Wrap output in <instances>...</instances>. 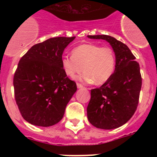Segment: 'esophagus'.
<instances>
[{
  "label": "esophagus",
  "instance_id": "1",
  "mask_svg": "<svg viewBox=\"0 0 157 157\" xmlns=\"http://www.w3.org/2000/svg\"><path fill=\"white\" fill-rule=\"evenodd\" d=\"M77 87L78 89H80V88H82L83 86L82 85V84H80V83H77Z\"/></svg>",
  "mask_w": 157,
  "mask_h": 157
}]
</instances>
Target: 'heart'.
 Wrapping results in <instances>:
<instances>
[{
  "label": "heart",
  "mask_w": 157,
  "mask_h": 157,
  "mask_svg": "<svg viewBox=\"0 0 157 157\" xmlns=\"http://www.w3.org/2000/svg\"><path fill=\"white\" fill-rule=\"evenodd\" d=\"M116 58L110 47L96 44H82L71 50V56H63L61 66L66 75L75 78L84 71L78 78L86 82L102 85L110 79L116 68Z\"/></svg>",
  "instance_id": "obj_1"
}]
</instances>
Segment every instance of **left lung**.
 Segmentation results:
<instances>
[{
	"instance_id": "obj_1",
	"label": "left lung",
	"mask_w": 157,
	"mask_h": 157,
	"mask_svg": "<svg viewBox=\"0 0 157 157\" xmlns=\"http://www.w3.org/2000/svg\"><path fill=\"white\" fill-rule=\"evenodd\" d=\"M105 40L116 54L115 71L101 87L91 90L87 118L97 128L112 130L125 124L134 114L139 101L141 75L139 63L130 48L109 35H88Z\"/></svg>"
}]
</instances>
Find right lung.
<instances>
[{
	"instance_id": "right-lung-1",
	"label": "right lung",
	"mask_w": 157,
	"mask_h": 157,
	"mask_svg": "<svg viewBox=\"0 0 157 157\" xmlns=\"http://www.w3.org/2000/svg\"><path fill=\"white\" fill-rule=\"evenodd\" d=\"M75 38H49L33 45L19 60L13 78L15 98L23 118L32 125L59 123L77 90L61 66L63 50Z\"/></svg>"
}]
</instances>
